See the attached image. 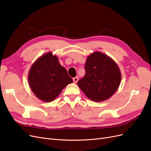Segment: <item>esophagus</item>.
<instances>
[{"instance_id":"obj_1","label":"esophagus","mask_w":151,"mask_h":151,"mask_svg":"<svg viewBox=\"0 0 151 151\" xmlns=\"http://www.w3.org/2000/svg\"><path fill=\"white\" fill-rule=\"evenodd\" d=\"M78 80H79V77H76L74 79H73V81H74V83H77Z\"/></svg>"}]
</instances>
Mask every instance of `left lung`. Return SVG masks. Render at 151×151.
<instances>
[{
    "mask_svg": "<svg viewBox=\"0 0 151 151\" xmlns=\"http://www.w3.org/2000/svg\"><path fill=\"white\" fill-rule=\"evenodd\" d=\"M86 74L77 85L89 99L101 102L110 98L119 87L122 75L113 59L100 52L87 57Z\"/></svg>",
    "mask_w": 151,
    "mask_h": 151,
    "instance_id": "obj_1",
    "label": "left lung"
}]
</instances>
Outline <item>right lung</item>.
<instances>
[{"instance_id": "obj_1", "label": "right lung", "mask_w": 151, "mask_h": 151, "mask_svg": "<svg viewBox=\"0 0 151 151\" xmlns=\"http://www.w3.org/2000/svg\"><path fill=\"white\" fill-rule=\"evenodd\" d=\"M28 83L35 95L45 102H51L73 81L58 58L50 52L39 57L28 72Z\"/></svg>"}]
</instances>
